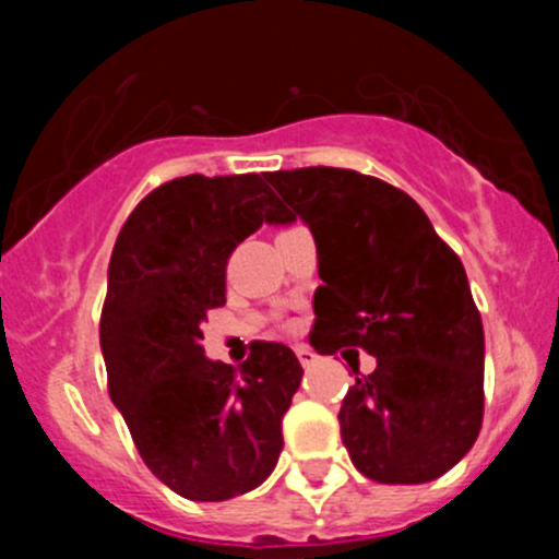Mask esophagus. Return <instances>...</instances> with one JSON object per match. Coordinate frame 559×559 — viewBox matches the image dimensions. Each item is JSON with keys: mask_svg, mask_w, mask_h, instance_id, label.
I'll return each instance as SVG.
<instances>
[{"mask_svg": "<svg viewBox=\"0 0 559 559\" xmlns=\"http://www.w3.org/2000/svg\"><path fill=\"white\" fill-rule=\"evenodd\" d=\"M295 354H297V359H300V362H302V368H308V365L316 362V352H313L311 346H302V343H297Z\"/></svg>", "mask_w": 559, "mask_h": 559, "instance_id": "1", "label": "esophagus"}]
</instances>
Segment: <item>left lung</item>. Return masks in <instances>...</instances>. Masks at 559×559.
I'll list each match as a JSON object with an SVG mask.
<instances>
[{"mask_svg":"<svg viewBox=\"0 0 559 559\" xmlns=\"http://www.w3.org/2000/svg\"><path fill=\"white\" fill-rule=\"evenodd\" d=\"M319 251L311 346L373 354L341 405V438L362 476L425 484L454 467L484 419V326L460 257L386 180L341 167L270 173Z\"/></svg>","mask_w":559,"mask_h":559,"instance_id":"obj_1","label":"left lung"}]
</instances>
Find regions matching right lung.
Instances as JSON below:
<instances>
[{
  "instance_id": "right-lung-1",
  "label": "right lung",
  "mask_w": 559,
  "mask_h": 559,
  "mask_svg": "<svg viewBox=\"0 0 559 559\" xmlns=\"http://www.w3.org/2000/svg\"><path fill=\"white\" fill-rule=\"evenodd\" d=\"M286 207L257 173L183 175L138 202L118 233L99 319L107 389L140 456L189 500H229L273 473L302 368L257 341L238 370L211 362L202 321L227 302V262Z\"/></svg>"
}]
</instances>
